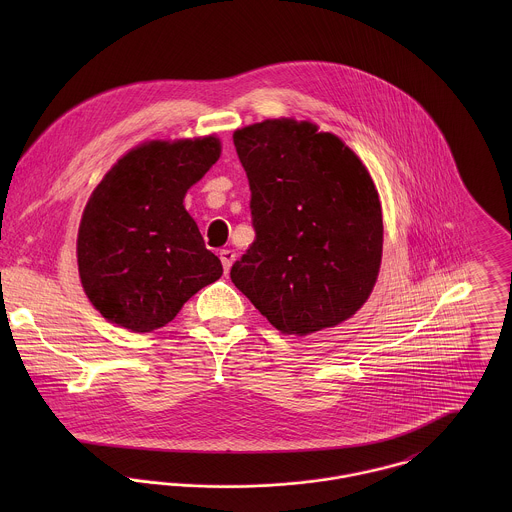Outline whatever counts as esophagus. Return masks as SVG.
<instances>
[{
	"instance_id": "1",
	"label": "esophagus",
	"mask_w": 512,
	"mask_h": 512,
	"mask_svg": "<svg viewBox=\"0 0 512 512\" xmlns=\"http://www.w3.org/2000/svg\"><path fill=\"white\" fill-rule=\"evenodd\" d=\"M236 260V254H234V250H230V248H226V250H220V262H222V268H224V274H228V270H230V266H232V262Z\"/></svg>"
}]
</instances>
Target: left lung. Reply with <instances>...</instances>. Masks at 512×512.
<instances>
[{
  "instance_id": "1",
  "label": "left lung",
  "mask_w": 512,
  "mask_h": 512,
  "mask_svg": "<svg viewBox=\"0 0 512 512\" xmlns=\"http://www.w3.org/2000/svg\"><path fill=\"white\" fill-rule=\"evenodd\" d=\"M256 232L230 280L282 333L349 319L372 292L382 211L363 161L315 124L266 120L236 130Z\"/></svg>"
}]
</instances>
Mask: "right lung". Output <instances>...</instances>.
<instances>
[{"instance_id": "right-lung-1", "label": "right lung", "mask_w": 512, "mask_h": 512, "mask_svg": "<svg viewBox=\"0 0 512 512\" xmlns=\"http://www.w3.org/2000/svg\"><path fill=\"white\" fill-rule=\"evenodd\" d=\"M217 138L149 142L128 151L94 189L78 228V272L92 305L112 323L149 333L169 323L222 276L187 189L217 163Z\"/></svg>"}]
</instances>
